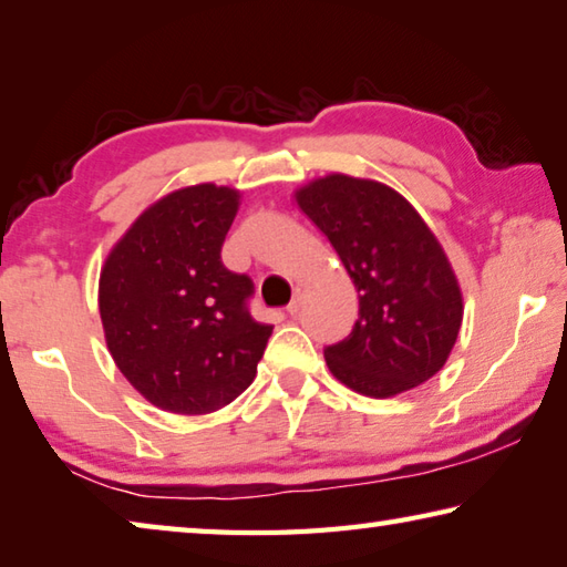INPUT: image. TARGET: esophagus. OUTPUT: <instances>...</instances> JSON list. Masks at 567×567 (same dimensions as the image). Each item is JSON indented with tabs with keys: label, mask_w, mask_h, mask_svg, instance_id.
I'll return each instance as SVG.
<instances>
[{
	"label": "esophagus",
	"mask_w": 567,
	"mask_h": 567,
	"mask_svg": "<svg viewBox=\"0 0 567 567\" xmlns=\"http://www.w3.org/2000/svg\"><path fill=\"white\" fill-rule=\"evenodd\" d=\"M307 292H310V290H307V287H305V285H297V287H295L292 302H290V305H287V312H290V315H292V318H295V315H300V310H302V305H305V300H307Z\"/></svg>",
	"instance_id": "1"
}]
</instances>
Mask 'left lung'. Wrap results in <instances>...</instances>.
<instances>
[{
  "instance_id": "8db88e82",
  "label": "left lung",
  "mask_w": 567,
  "mask_h": 567,
  "mask_svg": "<svg viewBox=\"0 0 567 567\" xmlns=\"http://www.w3.org/2000/svg\"><path fill=\"white\" fill-rule=\"evenodd\" d=\"M360 297L352 332L324 350L334 378L370 398L417 388L443 368L463 292L437 237L405 197L375 179L328 175L295 192Z\"/></svg>"
}]
</instances>
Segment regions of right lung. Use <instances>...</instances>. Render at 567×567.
I'll return each mask as SVG.
<instances>
[{"instance_id": "obj_1", "label": "right lung", "mask_w": 567, "mask_h": 567, "mask_svg": "<svg viewBox=\"0 0 567 567\" xmlns=\"http://www.w3.org/2000/svg\"><path fill=\"white\" fill-rule=\"evenodd\" d=\"M239 192L195 185L147 207L107 255L100 318L112 360L159 410L205 415L257 375L272 324L247 310L255 285L223 265Z\"/></svg>"}]
</instances>
